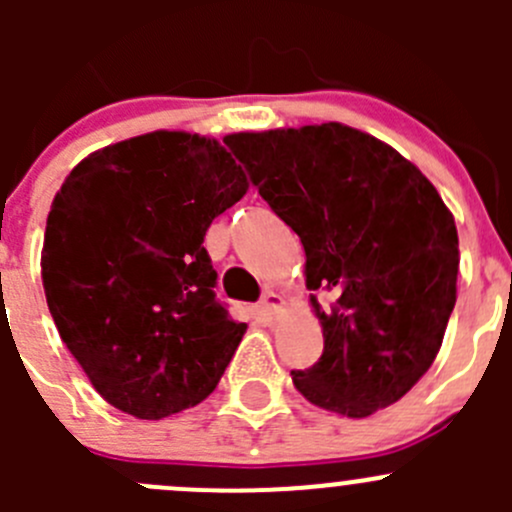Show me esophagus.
I'll return each mask as SVG.
<instances>
[{"mask_svg": "<svg viewBox=\"0 0 512 512\" xmlns=\"http://www.w3.org/2000/svg\"><path fill=\"white\" fill-rule=\"evenodd\" d=\"M260 309L265 314H270V317H275V314H280L282 309V297L277 292H272V289H265L260 297Z\"/></svg>", "mask_w": 512, "mask_h": 512, "instance_id": "obj_1", "label": "esophagus"}]
</instances>
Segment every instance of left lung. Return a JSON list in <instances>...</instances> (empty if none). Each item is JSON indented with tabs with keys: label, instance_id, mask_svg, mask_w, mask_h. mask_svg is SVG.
I'll return each mask as SVG.
<instances>
[{
	"label": "left lung",
	"instance_id": "8db88e82",
	"mask_svg": "<svg viewBox=\"0 0 512 512\" xmlns=\"http://www.w3.org/2000/svg\"><path fill=\"white\" fill-rule=\"evenodd\" d=\"M225 143L307 255L324 352L292 371L297 391L349 418L396 404L433 364L456 304L458 232L438 190L399 151L342 123Z\"/></svg>",
	"mask_w": 512,
	"mask_h": 512
}]
</instances>
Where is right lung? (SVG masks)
<instances>
[{"label":"right lung","instance_id":"obj_1","mask_svg":"<svg viewBox=\"0 0 512 512\" xmlns=\"http://www.w3.org/2000/svg\"><path fill=\"white\" fill-rule=\"evenodd\" d=\"M247 178L210 138L156 131L81 160L41 250L61 339L116 409L158 421L208 399L247 324L215 297L203 247Z\"/></svg>","mask_w":512,"mask_h":512}]
</instances>
